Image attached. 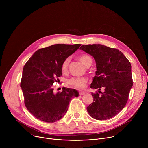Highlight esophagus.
<instances>
[{
  "label": "esophagus",
  "mask_w": 148,
  "mask_h": 148,
  "mask_svg": "<svg viewBox=\"0 0 148 148\" xmlns=\"http://www.w3.org/2000/svg\"><path fill=\"white\" fill-rule=\"evenodd\" d=\"M79 95H84V94H86V92L84 91H79Z\"/></svg>",
  "instance_id": "esophagus-1"
}]
</instances>
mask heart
Here are the masks:
<instances>
[{"mask_svg":"<svg viewBox=\"0 0 148 148\" xmlns=\"http://www.w3.org/2000/svg\"><path fill=\"white\" fill-rule=\"evenodd\" d=\"M78 59L86 67H90L92 64V58L87 54L81 55L78 57ZM70 61V58H67L62 61L61 66V70L63 74L67 73ZM87 81V79L85 77H73L68 81V83L72 87L81 90L85 88Z\"/></svg>","mask_w":148,"mask_h":148,"instance_id":"heart-1","label":"heart"}]
</instances>
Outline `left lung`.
I'll return each mask as SVG.
<instances>
[{
  "mask_svg": "<svg viewBox=\"0 0 148 148\" xmlns=\"http://www.w3.org/2000/svg\"><path fill=\"white\" fill-rule=\"evenodd\" d=\"M80 50L92 56L97 71L91 88L98 89L92 93L94 101L87 110L97 120H106L117 115L127 103L133 86L131 62L121 51L102 45H82ZM101 89L104 91L102 93Z\"/></svg>",
  "mask_w": 148,
  "mask_h": 148,
  "instance_id": "8db88e82",
  "label": "left lung"
}]
</instances>
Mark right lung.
<instances>
[{
    "instance_id": "obj_1",
    "label": "right lung",
    "mask_w": 148,
    "mask_h": 148,
    "mask_svg": "<svg viewBox=\"0 0 148 148\" xmlns=\"http://www.w3.org/2000/svg\"><path fill=\"white\" fill-rule=\"evenodd\" d=\"M81 45L57 44L36 51L25 64L20 82L25 106L38 119L54 122L64 116L73 98L79 95L74 89L63 87L54 92L53 84L62 75V61Z\"/></svg>"
}]
</instances>
